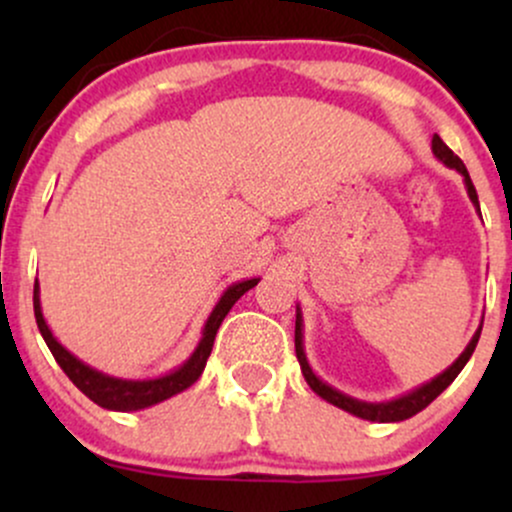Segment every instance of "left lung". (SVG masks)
<instances>
[{
	"instance_id": "8db88e82",
	"label": "left lung",
	"mask_w": 512,
	"mask_h": 512,
	"mask_svg": "<svg viewBox=\"0 0 512 512\" xmlns=\"http://www.w3.org/2000/svg\"><path fill=\"white\" fill-rule=\"evenodd\" d=\"M433 154H436L440 161L445 163V166L460 170L464 175V185H467V192H469V199L474 202V207H479V197H477V190H474L472 185V178H469L467 168H464L462 158L452 154V149H448V144L443 142V139L438 137V134H433ZM479 334L481 330H477V334L472 337V342L467 344V349L462 351V356L457 358L452 366L445 370V373H440L436 380H431V383L421 385L419 390L409 392V395L399 397V399H392V402H383V404H368V402H358V399H351L342 395V392L332 390L330 385L322 383L320 378H315V373L310 370L308 361H305V354H303V332H301V313H296V356H298V363H301V370L305 375V380H308V385L313 387V392H317L322 399H327V402L334 404V407L349 411V414L354 416H361V419H368V421H380V424H390V421H404L409 419V416L419 414L421 409H426L428 404L436 399L440 392L448 387L452 380L460 375V370L464 368V363L469 361V356L474 354V349H477V342H479Z\"/></svg>"
}]
</instances>
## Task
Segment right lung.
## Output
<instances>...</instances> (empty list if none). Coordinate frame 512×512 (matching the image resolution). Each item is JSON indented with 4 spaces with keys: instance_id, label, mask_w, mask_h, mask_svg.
<instances>
[{
    "instance_id": "right-lung-1",
    "label": "right lung",
    "mask_w": 512,
    "mask_h": 512,
    "mask_svg": "<svg viewBox=\"0 0 512 512\" xmlns=\"http://www.w3.org/2000/svg\"><path fill=\"white\" fill-rule=\"evenodd\" d=\"M257 284V279H248L240 281V284H233L231 289L221 296V301L216 303L214 313L209 315L207 325H204V334L202 342L195 349V354L187 358V363H182L178 370L173 373L163 375V378L156 380H120V378H110V375L98 373V370L88 368L86 363H81L79 358L69 354L64 346L52 337V332L45 325L43 313H40V298H38V281L33 286V310H35V322H38V330L43 334L45 344L55 356V361L60 363V368L67 373V378L79 387L81 392L88 399L98 404L103 409H113V411H139L151 407V404L163 402V399L178 395V392L187 390L192 383H197V378L202 375L204 366H207V358L211 354V346H214V337L219 332V325L223 322V317L228 315V310L233 308V303L243 296L245 291H250L252 286Z\"/></svg>"
}]
</instances>
